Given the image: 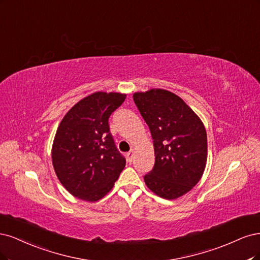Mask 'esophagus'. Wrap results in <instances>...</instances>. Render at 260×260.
Segmentation results:
<instances>
[{
  "instance_id": "1",
  "label": "esophagus",
  "mask_w": 260,
  "mask_h": 260,
  "mask_svg": "<svg viewBox=\"0 0 260 260\" xmlns=\"http://www.w3.org/2000/svg\"><path fill=\"white\" fill-rule=\"evenodd\" d=\"M133 155H134V150H131L129 152H127L126 156H127V161L132 162L133 161Z\"/></svg>"
}]
</instances>
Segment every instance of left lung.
<instances>
[{"mask_svg": "<svg viewBox=\"0 0 260 260\" xmlns=\"http://www.w3.org/2000/svg\"><path fill=\"white\" fill-rule=\"evenodd\" d=\"M151 132L155 162L145 183L157 197L175 200L202 178L207 161V136L198 114L170 90L152 88L133 95Z\"/></svg>", "mask_w": 260, "mask_h": 260, "instance_id": "8db88e82", "label": "left lung"}]
</instances>
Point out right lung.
Segmentation results:
<instances>
[{
	"label": "right lung",
	"mask_w": 260,
	"mask_h": 260,
	"mask_svg": "<svg viewBox=\"0 0 260 260\" xmlns=\"http://www.w3.org/2000/svg\"><path fill=\"white\" fill-rule=\"evenodd\" d=\"M126 94L95 91L66 113L52 147L55 173L67 191L96 202L110 191L125 167L109 128V116Z\"/></svg>",
	"instance_id": "1"
}]
</instances>
